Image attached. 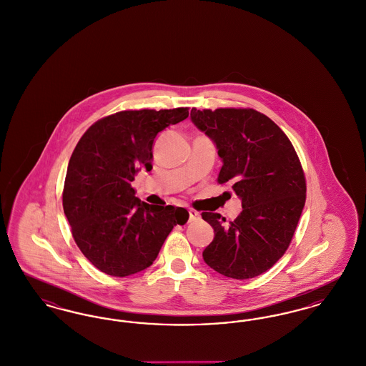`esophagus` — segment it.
Returning <instances> with one entry per match:
<instances>
[{
    "label": "esophagus",
    "instance_id": "1",
    "mask_svg": "<svg viewBox=\"0 0 366 366\" xmlns=\"http://www.w3.org/2000/svg\"><path fill=\"white\" fill-rule=\"evenodd\" d=\"M199 218H200V214H199L197 211L189 209V222H194V221H197Z\"/></svg>",
    "mask_w": 366,
    "mask_h": 366
}]
</instances>
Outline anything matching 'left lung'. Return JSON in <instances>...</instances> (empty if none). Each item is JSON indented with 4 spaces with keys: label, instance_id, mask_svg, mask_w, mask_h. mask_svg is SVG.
I'll use <instances>...</instances> for the list:
<instances>
[{
    "label": "left lung",
    "instance_id": "left-lung-1",
    "mask_svg": "<svg viewBox=\"0 0 366 366\" xmlns=\"http://www.w3.org/2000/svg\"><path fill=\"white\" fill-rule=\"evenodd\" d=\"M191 119L222 159L218 182H230L243 207L232 222L218 212L202 214L215 233L203 259L230 279L257 277L284 255L305 207L299 157L279 126L255 109L192 108Z\"/></svg>",
    "mask_w": 366,
    "mask_h": 366
}]
</instances>
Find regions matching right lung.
Wrapping results in <instances>:
<instances>
[{"label": "right lung", "instance_id": "add662e5", "mask_svg": "<svg viewBox=\"0 0 366 366\" xmlns=\"http://www.w3.org/2000/svg\"><path fill=\"white\" fill-rule=\"evenodd\" d=\"M188 115V108L122 111L92 124L78 141L63 209L75 243L105 274L126 277L149 267L173 227L188 221L187 209L148 204L132 188L139 170H152L157 134Z\"/></svg>", "mask_w": 366, "mask_h": 366}]
</instances>
